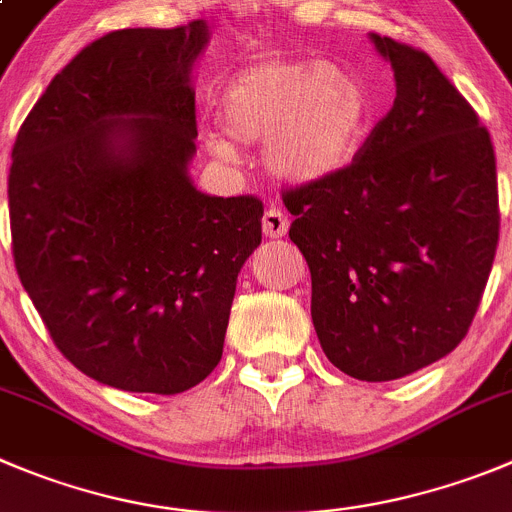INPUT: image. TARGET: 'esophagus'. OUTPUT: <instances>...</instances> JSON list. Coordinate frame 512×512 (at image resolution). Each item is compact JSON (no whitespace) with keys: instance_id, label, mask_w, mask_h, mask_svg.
I'll use <instances>...</instances> for the list:
<instances>
[{"instance_id":"esophagus-1","label":"esophagus","mask_w":512,"mask_h":512,"mask_svg":"<svg viewBox=\"0 0 512 512\" xmlns=\"http://www.w3.org/2000/svg\"><path fill=\"white\" fill-rule=\"evenodd\" d=\"M288 227H290V219L283 209L270 207L265 214H262V232H265V237H270V240H280V237H285V234H288Z\"/></svg>"}]
</instances>
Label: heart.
Returning a JSON list of instances; mask_svg holds the SVG:
<instances>
[{"mask_svg":"<svg viewBox=\"0 0 512 512\" xmlns=\"http://www.w3.org/2000/svg\"><path fill=\"white\" fill-rule=\"evenodd\" d=\"M371 116V100L353 70L321 60H262L224 85L219 123L237 143H265L275 176L313 184L336 174L353 156ZM212 148H232L214 138Z\"/></svg>","mask_w":512,"mask_h":512,"instance_id":"1","label":"heart"}]
</instances>
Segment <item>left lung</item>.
Here are the masks:
<instances>
[{
    "label": "left lung",
    "mask_w": 512,
    "mask_h": 512,
    "mask_svg": "<svg viewBox=\"0 0 512 512\" xmlns=\"http://www.w3.org/2000/svg\"><path fill=\"white\" fill-rule=\"evenodd\" d=\"M396 98L353 161L283 194L323 353L361 381L434 364L467 336L500 234L490 133L432 57L371 35Z\"/></svg>",
    "instance_id": "8db88e82"
}]
</instances>
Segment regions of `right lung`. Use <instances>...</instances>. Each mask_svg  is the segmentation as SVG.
Here are the masks:
<instances>
[{
    "label": "right lung",
    "instance_id": "obj_1",
    "mask_svg": "<svg viewBox=\"0 0 512 512\" xmlns=\"http://www.w3.org/2000/svg\"><path fill=\"white\" fill-rule=\"evenodd\" d=\"M204 19L108 32L52 78L12 148L17 275L75 369L181 394L219 364L237 275L262 240L257 197H209L191 68Z\"/></svg>",
    "mask_w": 512,
    "mask_h": 512
}]
</instances>
